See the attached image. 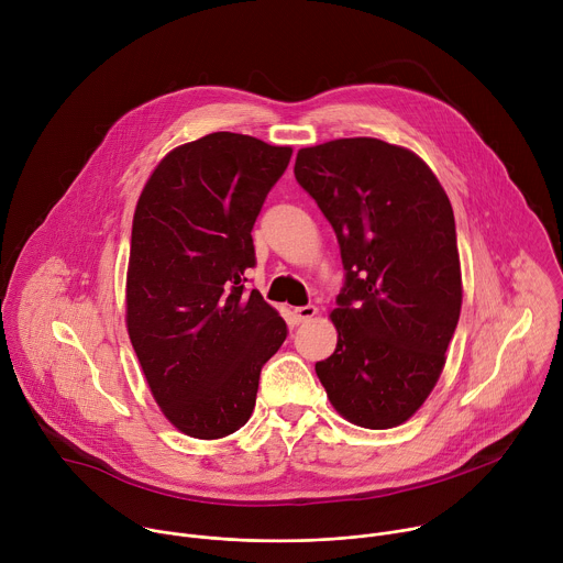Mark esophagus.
I'll use <instances>...</instances> for the list:
<instances>
[{
    "label": "esophagus",
    "instance_id": "obj_1",
    "mask_svg": "<svg viewBox=\"0 0 563 563\" xmlns=\"http://www.w3.org/2000/svg\"><path fill=\"white\" fill-rule=\"evenodd\" d=\"M316 313H318V307H313V305H302V307L294 309V316L298 318V323H307V320H311Z\"/></svg>",
    "mask_w": 563,
    "mask_h": 563
}]
</instances>
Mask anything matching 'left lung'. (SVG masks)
Masks as SVG:
<instances>
[{
  "label": "left lung",
  "mask_w": 563,
  "mask_h": 563,
  "mask_svg": "<svg viewBox=\"0 0 563 563\" xmlns=\"http://www.w3.org/2000/svg\"><path fill=\"white\" fill-rule=\"evenodd\" d=\"M294 176L334 227L345 269L339 343L316 374L350 423H406L437 385L461 313L452 205L417 153L376 137L300 148Z\"/></svg>",
  "instance_id": "1"
}]
</instances>
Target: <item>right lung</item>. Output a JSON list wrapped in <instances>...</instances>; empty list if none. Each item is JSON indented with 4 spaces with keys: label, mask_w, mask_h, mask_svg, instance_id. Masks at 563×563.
<instances>
[{
    "label": "right lung",
    "mask_w": 563,
    "mask_h": 563,
    "mask_svg": "<svg viewBox=\"0 0 563 563\" xmlns=\"http://www.w3.org/2000/svg\"><path fill=\"white\" fill-rule=\"evenodd\" d=\"M289 146L229 131L165 155L133 216L126 328L155 404L185 434L220 439L256 406L287 325L258 289L252 229Z\"/></svg>",
    "instance_id": "obj_1"
}]
</instances>
